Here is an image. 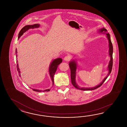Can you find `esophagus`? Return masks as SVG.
I'll list each match as a JSON object with an SVG mask.
<instances>
[{"label":"esophagus","mask_w":127,"mask_h":127,"mask_svg":"<svg viewBox=\"0 0 127 127\" xmlns=\"http://www.w3.org/2000/svg\"><path fill=\"white\" fill-rule=\"evenodd\" d=\"M70 57L68 56H66L64 58V60L65 61H69L70 60Z\"/></svg>","instance_id":"obj_1"}]
</instances>
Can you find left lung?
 I'll return each mask as SVG.
<instances>
[{"label": "left lung", "instance_id": "1", "mask_svg": "<svg viewBox=\"0 0 127 127\" xmlns=\"http://www.w3.org/2000/svg\"><path fill=\"white\" fill-rule=\"evenodd\" d=\"M100 32H103L104 33H106L107 35V37L108 38V42H109V56L110 57V62L109 63V64L108 66V69L109 72L108 73V75L103 80L102 82H101V83L97 85V86L95 87L94 88H80V87L78 86V85L76 83L75 78H76V64L75 61L73 60L69 62V66L70 67V71H71V82L72 84L73 85V86L76 88L77 89H79L81 90H84V91H87V90H95V89H97L98 88L100 87L103 83L104 82V81H105L106 79L107 78L108 76L110 74L112 69V67H113V47L112 45V43L111 42L110 39V36L109 33H108L107 30L105 28H103V29L99 30Z\"/></svg>", "mask_w": 127, "mask_h": 127}]
</instances>
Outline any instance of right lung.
<instances>
[{
  "label": "right lung",
  "instance_id": "right-lung-1",
  "mask_svg": "<svg viewBox=\"0 0 127 127\" xmlns=\"http://www.w3.org/2000/svg\"><path fill=\"white\" fill-rule=\"evenodd\" d=\"M39 27V24H34L33 25H26L25 26L24 28H23L21 30H20V31L19 32V36H18V39L23 34V33L24 32H25L26 31L30 29H34V28H38ZM17 49H16V54L17 53ZM17 57V55H16V58ZM17 69L18 71V73H19V76H20V72L19 71V65H18V61L17 60ZM62 62V59L61 58H58L57 59L54 60L51 64L49 66V74H50V77L51 78L53 82V84L54 85V76L55 73L56 71L57 68L59 66V65L60 64H61V63ZM32 90L34 91H36V92H41L42 90H38V89H32ZM50 91V89H46V90H43V92H48Z\"/></svg>",
  "mask_w": 127,
  "mask_h": 127
}]
</instances>
